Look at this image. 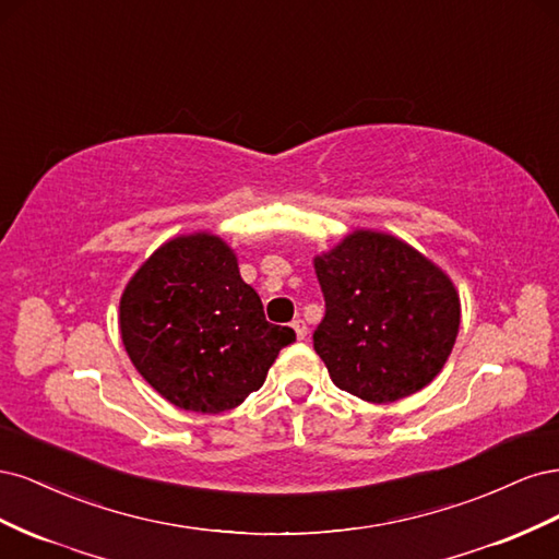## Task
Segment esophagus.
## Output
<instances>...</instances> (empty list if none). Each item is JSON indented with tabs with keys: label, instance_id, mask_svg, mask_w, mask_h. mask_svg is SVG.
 <instances>
[{
	"label": "esophagus",
	"instance_id": "esophagus-1",
	"mask_svg": "<svg viewBox=\"0 0 559 559\" xmlns=\"http://www.w3.org/2000/svg\"><path fill=\"white\" fill-rule=\"evenodd\" d=\"M292 326H294V331H296V337H298V341H306V337H308V324H306V321H302V319H296Z\"/></svg>",
	"mask_w": 559,
	"mask_h": 559
}]
</instances>
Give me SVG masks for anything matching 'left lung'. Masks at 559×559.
Instances as JSON below:
<instances>
[{
  "instance_id": "left-lung-1",
  "label": "left lung",
  "mask_w": 559,
  "mask_h": 559,
  "mask_svg": "<svg viewBox=\"0 0 559 559\" xmlns=\"http://www.w3.org/2000/svg\"><path fill=\"white\" fill-rule=\"evenodd\" d=\"M314 273L326 300L314 352L337 389L394 403L441 373L462 321L441 265L396 235L357 228L317 253Z\"/></svg>"
}]
</instances>
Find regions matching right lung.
Returning <instances> with one entry per match:
<instances>
[{"label": "right lung", "instance_id": "add662e5", "mask_svg": "<svg viewBox=\"0 0 559 559\" xmlns=\"http://www.w3.org/2000/svg\"><path fill=\"white\" fill-rule=\"evenodd\" d=\"M118 326L132 366L165 401L207 415L238 408L296 341L265 321L238 253L210 230L151 253L126 284Z\"/></svg>", "mask_w": 559, "mask_h": 559}]
</instances>
